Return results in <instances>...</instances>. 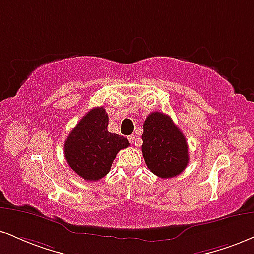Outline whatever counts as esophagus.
I'll use <instances>...</instances> for the list:
<instances>
[{"label": "esophagus", "instance_id": "esophagus-1", "mask_svg": "<svg viewBox=\"0 0 254 254\" xmlns=\"http://www.w3.org/2000/svg\"><path fill=\"white\" fill-rule=\"evenodd\" d=\"M127 139H129V142L131 143V144H135L136 145V137L135 136L131 135V136L127 137Z\"/></svg>", "mask_w": 254, "mask_h": 254}]
</instances>
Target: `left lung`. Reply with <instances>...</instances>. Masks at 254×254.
<instances>
[{"mask_svg":"<svg viewBox=\"0 0 254 254\" xmlns=\"http://www.w3.org/2000/svg\"><path fill=\"white\" fill-rule=\"evenodd\" d=\"M142 152L151 173L169 179L187 167L188 145L181 130L163 112H152L143 124Z\"/></svg>","mask_w":254,"mask_h":254,"instance_id":"1","label":"left lung"}]
</instances>
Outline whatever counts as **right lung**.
I'll return each mask as SVG.
<instances>
[{
    "label": "right lung",
    "instance_id": "1",
    "mask_svg": "<svg viewBox=\"0 0 254 254\" xmlns=\"http://www.w3.org/2000/svg\"><path fill=\"white\" fill-rule=\"evenodd\" d=\"M108 124L109 117L103 106L90 110L64 145L68 166L86 181H98L105 176L118 151L130 145L123 136L109 132Z\"/></svg>",
    "mask_w": 254,
    "mask_h": 254
}]
</instances>
